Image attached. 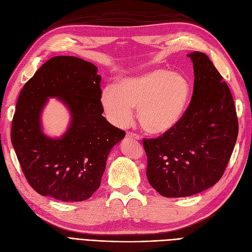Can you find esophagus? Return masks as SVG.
Segmentation results:
<instances>
[{
  "label": "esophagus",
  "instance_id": "esophagus-1",
  "mask_svg": "<svg viewBox=\"0 0 252 252\" xmlns=\"http://www.w3.org/2000/svg\"><path fill=\"white\" fill-rule=\"evenodd\" d=\"M127 136H129V138H132V139H134V140H140V139H141L139 134H136V133L131 132V131H128V132H127Z\"/></svg>",
  "mask_w": 252,
  "mask_h": 252
}]
</instances>
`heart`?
Returning a JSON list of instances; mask_svg holds the SVG:
<instances>
[{
	"instance_id": "obj_1",
	"label": "heart",
	"mask_w": 252,
	"mask_h": 252,
	"mask_svg": "<svg viewBox=\"0 0 252 252\" xmlns=\"http://www.w3.org/2000/svg\"><path fill=\"white\" fill-rule=\"evenodd\" d=\"M191 87L178 73L154 69L136 77L119 80L101 95L106 116L113 125L127 126L138 108V120L145 131L163 134L177 126L188 108Z\"/></svg>"
}]
</instances>
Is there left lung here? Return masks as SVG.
Masks as SVG:
<instances>
[{
  "instance_id": "1",
  "label": "left lung",
  "mask_w": 252,
  "mask_h": 252,
  "mask_svg": "<svg viewBox=\"0 0 252 252\" xmlns=\"http://www.w3.org/2000/svg\"><path fill=\"white\" fill-rule=\"evenodd\" d=\"M192 60L194 84L185 116L170 131L143 139L149 184L166 197L199 193L223 177L239 133L233 97L203 52Z\"/></svg>"
}]
</instances>
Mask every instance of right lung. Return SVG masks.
I'll use <instances>...</instances> for the list:
<instances>
[{
    "label": "right lung",
    "mask_w": 252,
    "mask_h": 252,
    "mask_svg": "<svg viewBox=\"0 0 252 252\" xmlns=\"http://www.w3.org/2000/svg\"><path fill=\"white\" fill-rule=\"evenodd\" d=\"M82 59L59 56L44 63L21 90L11 143L29 185L63 202L85 201L100 187L111 148L125 136L102 113L101 77ZM51 96L61 98L73 120L61 139L47 138L39 116Z\"/></svg>",
    "instance_id": "obj_1"
}]
</instances>
